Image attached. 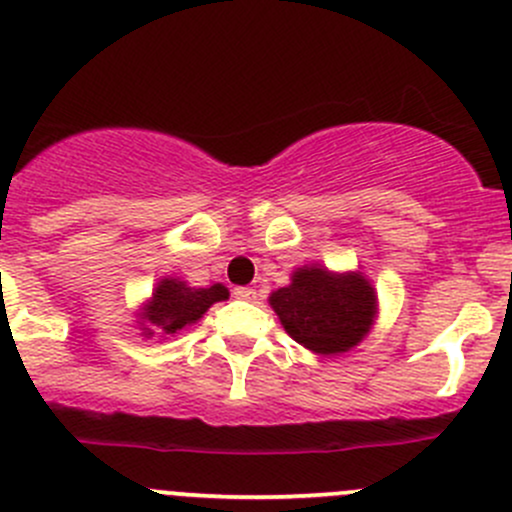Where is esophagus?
Here are the masks:
<instances>
[{"instance_id":"obj_1","label":"esophagus","mask_w":512,"mask_h":512,"mask_svg":"<svg viewBox=\"0 0 512 512\" xmlns=\"http://www.w3.org/2000/svg\"><path fill=\"white\" fill-rule=\"evenodd\" d=\"M232 294H235L237 299H245V302H255L257 292L252 287H235L232 289Z\"/></svg>"}]
</instances>
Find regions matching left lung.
<instances>
[{"instance_id":"8db88e82","label":"left lung","mask_w":512,"mask_h":512,"mask_svg":"<svg viewBox=\"0 0 512 512\" xmlns=\"http://www.w3.org/2000/svg\"><path fill=\"white\" fill-rule=\"evenodd\" d=\"M289 337L317 354H342L369 334L376 314L374 287L361 275H332L302 267L292 285L270 297Z\"/></svg>"}]
</instances>
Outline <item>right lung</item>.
<instances>
[{"label": "right lung", "mask_w": 512, "mask_h": 512, "mask_svg": "<svg viewBox=\"0 0 512 512\" xmlns=\"http://www.w3.org/2000/svg\"><path fill=\"white\" fill-rule=\"evenodd\" d=\"M227 299L223 285L213 287H188L180 280H163L153 292V302L148 304L146 319L153 327L163 329L165 334L180 332L188 324L198 322L210 304Z\"/></svg>", "instance_id": "add662e5"}]
</instances>
